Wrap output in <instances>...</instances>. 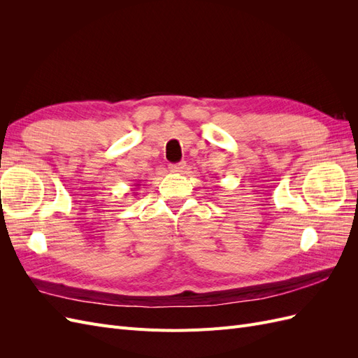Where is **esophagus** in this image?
<instances>
[{
    "mask_svg": "<svg viewBox=\"0 0 358 358\" xmlns=\"http://www.w3.org/2000/svg\"><path fill=\"white\" fill-rule=\"evenodd\" d=\"M185 167H187V162L182 161V162H178V164H171L170 166V171H173V173H182V171H185Z\"/></svg>",
    "mask_w": 358,
    "mask_h": 358,
    "instance_id": "1",
    "label": "esophagus"
}]
</instances>
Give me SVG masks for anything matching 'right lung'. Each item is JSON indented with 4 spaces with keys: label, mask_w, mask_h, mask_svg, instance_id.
I'll use <instances>...</instances> for the list:
<instances>
[{
    "label": "right lung",
    "mask_w": 358,
    "mask_h": 358,
    "mask_svg": "<svg viewBox=\"0 0 358 358\" xmlns=\"http://www.w3.org/2000/svg\"><path fill=\"white\" fill-rule=\"evenodd\" d=\"M133 191H134V189H133Z\"/></svg>",
    "instance_id": "obj_1"
}]
</instances>
